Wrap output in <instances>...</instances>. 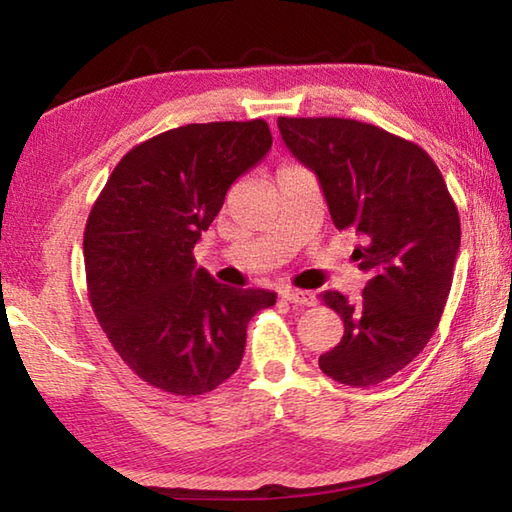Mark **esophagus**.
Wrapping results in <instances>:
<instances>
[{
	"label": "esophagus",
	"mask_w": 512,
	"mask_h": 512,
	"mask_svg": "<svg viewBox=\"0 0 512 512\" xmlns=\"http://www.w3.org/2000/svg\"><path fill=\"white\" fill-rule=\"evenodd\" d=\"M282 298L293 302V305H300V307H314L316 302H318L316 293L300 291V289H284V291H282Z\"/></svg>",
	"instance_id": "1"
}]
</instances>
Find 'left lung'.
<instances>
[{"label": "left lung", "instance_id": "1", "mask_svg": "<svg viewBox=\"0 0 512 512\" xmlns=\"http://www.w3.org/2000/svg\"><path fill=\"white\" fill-rule=\"evenodd\" d=\"M296 160L316 173L339 230H357L354 262L368 273L357 302L325 291L343 339L318 366L345 386H377L409 366L443 316L461 219L443 173L418 144L341 117H280Z\"/></svg>", "mask_w": 512, "mask_h": 512}]
</instances>
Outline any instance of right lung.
Here are the masks:
<instances>
[{
	"instance_id": "add662e5",
	"label": "right lung",
	"mask_w": 512,
	"mask_h": 512,
	"mask_svg": "<svg viewBox=\"0 0 512 512\" xmlns=\"http://www.w3.org/2000/svg\"><path fill=\"white\" fill-rule=\"evenodd\" d=\"M264 119L187 124L128 151L88 216L85 277L112 348L146 384L203 395L239 368L275 293L219 284L192 255L230 185L271 151Z\"/></svg>"
}]
</instances>
